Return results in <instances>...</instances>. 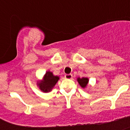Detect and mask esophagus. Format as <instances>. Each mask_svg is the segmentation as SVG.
Masks as SVG:
<instances>
[{
	"mask_svg": "<svg viewBox=\"0 0 130 130\" xmlns=\"http://www.w3.org/2000/svg\"><path fill=\"white\" fill-rule=\"evenodd\" d=\"M64 77H65V78H66V79H72V74H66Z\"/></svg>",
	"mask_w": 130,
	"mask_h": 130,
	"instance_id": "obj_1",
	"label": "esophagus"
}]
</instances>
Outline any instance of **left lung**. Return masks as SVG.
Returning a JSON list of instances; mask_svg holds the SVG:
<instances>
[{
  "mask_svg": "<svg viewBox=\"0 0 130 130\" xmlns=\"http://www.w3.org/2000/svg\"><path fill=\"white\" fill-rule=\"evenodd\" d=\"M77 81H78V83H79V84L80 85V86H81L82 88H85L87 86L89 80H88V79L87 77H78L77 79Z\"/></svg>",
  "mask_w": 130,
  "mask_h": 130,
  "instance_id": "1",
  "label": "left lung"
}]
</instances>
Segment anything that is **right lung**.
Returning <instances> with one entry per match:
<instances>
[{
	"instance_id": "add662e5",
	"label": "right lung",
	"mask_w": 130,
	"mask_h": 130,
	"mask_svg": "<svg viewBox=\"0 0 130 130\" xmlns=\"http://www.w3.org/2000/svg\"><path fill=\"white\" fill-rule=\"evenodd\" d=\"M58 79L59 77L54 75L52 72L47 71L43 76V80L38 82V86L43 92H49L58 82Z\"/></svg>"
}]
</instances>
